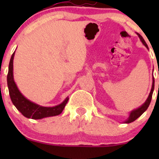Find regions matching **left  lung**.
I'll list each match as a JSON object with an SVG mask.
<instances>
[{
    "label": "left lung",
    "instance_id": "obj_1",
    "mask_svg": "<svg viewBox=\"0 0 159 159\" xmlns=\"http://www.w3.org/2000/svg\"><path fill=\"white\" fill-rule=\"evenodd\" d=\"M137 34H138V36L139 37V38H140V40H141V41L142 42V44H143L147 48V49H148V45H147V44L145 43V40L143 39V38H142V37L139 34L137 33ZM154 88H155V79H154V77H153V78H152V89H151L150 93H149L148 98L146 99V101H145V102L143 104V105H142L140 107H139V108H136V109L132 110L131 112H130L129 118H128V119L125 121V123H126V124H129V123H131V122H132V121H135L138 118H139V117H140L141 115H142V114L145 111L148 109L149 105H150V103H151V100H152V94H153V91H154Z\"/></svg>",
    "mask_w": 159,
    "mask_h": 159
}]
</instances>
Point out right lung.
Listing matches in <instances>:
<instances>
[{"label": "right lung", "mask_w": 159, "mask_h": 159, "mask_svg": "<svg viewBox=\"0 0 159 159\" xmlns=\"http://www.w3.org/2000/svg\"><path fill=\"white\" fill-rule=\"evenodd\" d=\"M14 51L11 57L10 63L8 67V74L7 76V87L9 90V94L11 102L14 104L17 110L25 117L32 119H41L48 117L56 116L60 115L65 108V105L68 103V97H67L63 102L54 107H44L38 105L34 102H30L20 93L14 80V73H13V61L14 57Z\"/></svg>", "instance_id": "obj_1"}]
</instances>
